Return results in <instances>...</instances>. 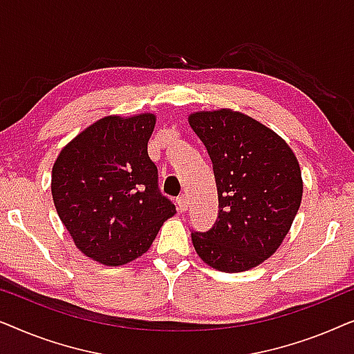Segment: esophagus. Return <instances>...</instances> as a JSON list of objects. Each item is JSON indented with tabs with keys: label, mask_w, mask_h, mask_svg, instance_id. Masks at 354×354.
<instances>
[{
	"label": "esophagus",
	"mask_w": 354,
	"mask_h": 354,
	"mask_svg": "<svg viewBox=\"0 0 354 354\" xmlns=\"http://www.w3.org/2000/svg\"><path fill=\"white\" fill-rule=\"evenodd\" d=\"M177 207H178V211H180V212H185L188 209V200H187L185 195L177 198Z\"/></svg>",
	"instance_id": "34e87169"
}]
</instances>
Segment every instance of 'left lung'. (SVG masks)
<instances>
[{
  "label": "left lung",
  "instance_id": "obj_1",
  "mask_svg": "<svg viewBox=\"0 0 354 354\" xmlns=\"http://www.w3.org/2000/svg\"><path fill=\"white\" fill-rule=\"evenodd\" d=\"M188 124L209 153L219 198L212 229L192 234L196 254L221 272L253 269L279 250L301 205L298 159L280 135L240 111H196Z\"/></svg>",
  "mask_w": 354,
  "mask_h": 354
}]
</instances>
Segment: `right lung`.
<instances>
[{"mask_svg":"<svg viewBox=\"0 0 354 354\" xmlns=\"http://www.w3.org/2000/svg\"><path fill=\"white\" fill-rule=\"evenodd\" d=\"M154 124L153 113L106 115L72 138L53 164L57 216L77 248L109 268L147 253L176 214L148 156Z\"/></svg>","mask_w":354,"mask_h":354,"instance_id":"add662e5","label":"right lung"}]
</instances>
